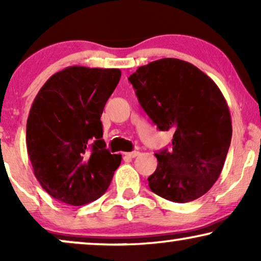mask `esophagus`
Returning a JSON list of instances; mask_svg holds the SVG:
<instances>
[{"instance_id":"1","label":"esophagus","mask_w":261,"mask_h":261,"mask_svg":"<svg viewBox=\"0 0 261 261\" xmlns=\"http://www.w3.org/2000/svg\"><path fill=\"white\" fill-rule=\"evenodd\" d=\"M140 153H139L138 151H134V152H129V153H126V156H128V158H135V156H138Z\"/></svg>"}]
</instances>
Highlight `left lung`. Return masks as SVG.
Instances as JSON below:
<instances>
[{
	"instance_id": "8db88e82",
	"label": "left lung",
	"mask_w": 261,
	"mask_h": 261,
	"mask_svg": "<svg viewBox=\"0 0 261 261\" xmlns=\"http://www.w3.org/2000/svg\"><path fill=\"white\" fill-rule=\"evenodd\" d=\"M128 81L160 130H173L172 147L155 153L148 187L176 203L195 201L220 177L231 140V120L222 92L198 67L164 58L140 66Z\"/></svg>"
}]
</instances>
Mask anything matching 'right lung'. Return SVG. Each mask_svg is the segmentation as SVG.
<instances>
[{"mask_svg": "<svg viewBox=\"0 0 261 261\" xmlns=\"http://www.w3.org/2000/svg\"><path fill=\"white\" fill-rule=\"evenodd\" d=\"M120 77L119 69L70 66L35 96L27 152L35 178L53 198L84 205L108 189L122 158L106 148L101 115Z\"/></svg>", "mask_w": 261, "mask_h": 261, "instance_id": "right-lung-1", "label": "right lung"}]
</instances>
